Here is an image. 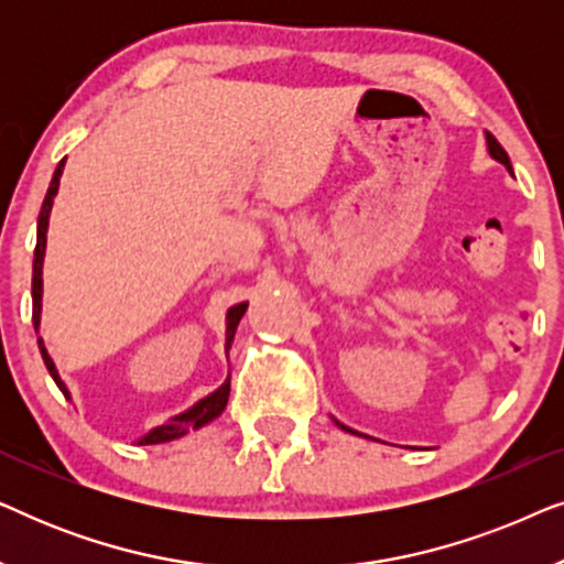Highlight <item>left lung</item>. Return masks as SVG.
Returning a JSON list of instances; mask_svg holds the SVG:
<instances>
[{
	"label": "left lung",
	"mask_w": 564,
	"mask_h": 564,
	"mask_svg": "<svg viewBox=\"0 0 564 564\" xmlns=\"http://www.w3.org/2000/svg\"><path fill=\"white\" fill-rule=\"evenodd\" d=\"M485 141H488V153H490V156L496 159V161H500V164H503V166L508 169V172H511V159H508V153L503 151V145H500V143L496 141V138H492L490 133H485ZM334 421H336V419H334ZM336 426H341L344 431H349V434H357V436H361L359 431H354V429H349V426H344V423H338V421H336Z\"/></svg>",
	"instance_id": "obj_1"
}]
</instances>
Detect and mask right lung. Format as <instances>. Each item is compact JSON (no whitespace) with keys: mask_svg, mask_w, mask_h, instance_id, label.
I'll use <instances>...</instances> for the list:
<instances>
[{"mask_svg":"<svg viewBox=\"0 0 564 564\" xmlns=\"http://www.w3.org/2000/svg\"><path fill=\"white\" fill-rule=\"evenodd\" d=\"M64 164H66V159H61L58 166H56V172H53L51 187H48V192H45L41 215H37V241H35V259H33V326H35V330L41 328V307H43V259H45V241H48V218H51V210H53V197L58 195V182H61V174H64ZM246 307H249V303H238V305L230 307L228 315H226V354H228V349H230V344H234L238 321L243 318ZM37 346H41L43 361H45V367H48L53 382H56L58 390L64 392V395H66L68 400H72V392H68L66 382L61 380L58 369H56V365H53L51 354H48V349H45V344H43L41 336H37ZM228 395H230V377H226V382H223L218 390L210 392V395H205L203 400H197V403L192 405V408H187V411H184V413L174 415V419H169L166 423H161V426H156V429H151L149 434L138 438V444L149 446V444L174 442V438L189 434V431H197V429L207 426V423L215 421L223 411H226Z\"/></svg>","mask_w":564,"mask_h":564,"instance_id":"1","label":"right lung"}]
</instances>
